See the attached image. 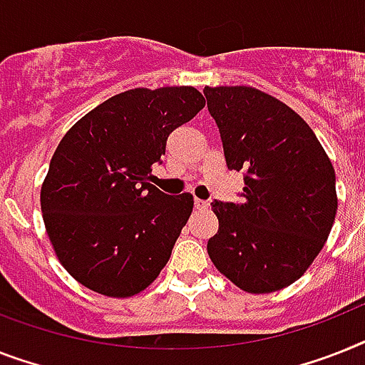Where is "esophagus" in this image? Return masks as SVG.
I'll return each mask as SVG.
<instances>
[{
  "mask_svg": "<svg viewBox=\"0 0 365 365\" xmlns=\"http://www.w3.org/2000/svg\"><path fill=\"white\" fill-rule=\"evenodd\" d=\"M195 209H200V210H205V209H209V201H203V200H197V197H195Z\"/></svg>",
  "mask_w": 365,
  "mask_h": 365,
  "instance_id": "34e87169",
  "label": "esophagus"
}]
</instances>
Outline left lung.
Masks as SVG:
<instances>
[{
	"instance_id": "1",
	"label": "left lung",
	"mask_w": 365,
	"mask_h": 365,
	"mask_svg": "<svg viewBox=\"0 0 365 365\" xmlns=\"http://www.w3.org/2000/svg\"><path fill=\"white\" fill-rule=\"evenodd\" d=\"M227 170L244 171L242 203H210L216 269L246 293L294 284L323 250L338 195L334 165L309 125L278 98L246 86L205 87Z\"/></svg>"
}]
</instances>
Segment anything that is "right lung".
Wrapping results in <instances>:
<instances>
[{"instance_id":"obj_1","label":"right lung","mask_w":365,"mask_h":365,"mask_svg":"<svg viewBox=\"0 0 365 365\" xmlns=\"http://www.w3.org/2000/svg\"><path fill=\"white\" fill-rule=\"evenodd\" d=\"M205 98L195 87H138L83 115L59 141L41 188L59 263L83 287L126 298L149 287L192 215V194L149 182L168 135Z\"/></svg>"}]
</instances>
